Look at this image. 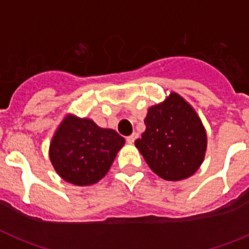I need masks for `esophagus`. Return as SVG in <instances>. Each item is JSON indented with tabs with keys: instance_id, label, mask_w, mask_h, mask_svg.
<instances>
[{
	"instance_id": "1",
	"label": "esophagus",
	"mask_w": 249,
	"mask_h": 249,
	"mask_svg": "<svg viewBox=\"0 0 249 249\" xmlns=\"http://www.w3.org/2000/svg\"><path fill=\"white\" fill-rule=\"evenodd\" d=\"M138 137H139V134H138V133H135V131H134L133 134L129 135V137L126 138V142H128L129 144H133L135 141H137V138H138Z\"/></svg>"
}]
</instances>
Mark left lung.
<instances>
[{"instance_id": "obj_1", "label": "left lung", "mask_w": 249, "mask_h": 249, "mask_svg": "<svg viewBox=\"0 0 249 249\" xmlns=\"http://www.w3.org/2000/svg\"><path fill=\"white\" fill-rule=\"evenodd\" d=\"M145 130L135 141L156 175L167 181L192 176L201 166L206 150V131L196 111L179 95L148 108Z\"/></svg>"}]
</instances>
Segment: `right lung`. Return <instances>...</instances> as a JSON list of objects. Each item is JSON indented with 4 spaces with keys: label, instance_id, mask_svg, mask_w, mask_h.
<instances>
[{
    "label": "right lung",
    "instance_id": "1",
    "mask_svg": "<svg viewBox=\"0 0 249 249\" xmlns=\"http://www.w3.org/2000/svg\"><path fill=\"white\" fill-rule=\"evenodd\" d=\"M125 139L89 119L68 115L50 143L49 158L64 181L77 186L99 182L108 172Z\"/></svg>",
    "mask_w": 249,
    "mask_h": 249
}]
</instances>
